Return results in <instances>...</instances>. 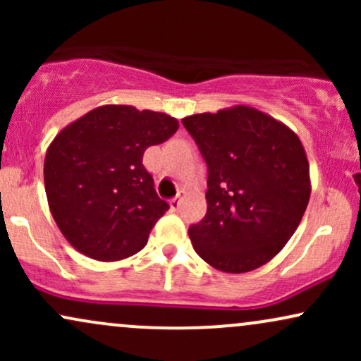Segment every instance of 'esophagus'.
<instances>
[{
    "label": "esophagus",
    "instance_id": "obj_1",
    "mask_svg": "<svg viewBox=\"0 0 361 361\" xmlns=\"http://www.w3.org/2000/svg\"><path fill=\"white\" fill-rule=\"evenodd\" d=\"M183 197H185V192H178V195L175 198H173V200H169V207H171V210L173 212H176L178 209H180V205H181V200H183Z\"/></svg>",
    "mask_w": 361,
    "mask_h": 361
}]
</instances>
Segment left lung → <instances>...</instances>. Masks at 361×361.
Wrapping results in <instances>:
<instances>
[{"label": "left lung", "instance_id": "left-lung-1", "mask_svg": "<svg viewBox=\"0 0 361 361\" xmlns=\"http://www.w3.org/2000/svg\"><path fill=\"white\" fill-rule=\"evenodd\" d=\"M207 166V214L188 229L193 250L226 273L263 267L283 250L310 197L299 135L247 105L183 118Z\"/></svg>", "mask_w": 361, "mask_h": 361}]
</instances>
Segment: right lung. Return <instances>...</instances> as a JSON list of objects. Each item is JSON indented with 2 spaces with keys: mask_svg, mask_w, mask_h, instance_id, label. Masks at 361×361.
<instances>
[{
  "mask_svg": "<svg viewBox=\"0 0 361 361\" xmlns=\"http://www.w3.org/2000/svg\"><path fill=\"white\" fill-rule=\"evenodd\" d=\"M178 127L163 111L102 105L54 137L44 161L45 193L74 250L98 261H118L146 246L169 205L157 197L142 156Z\"/></svg>",
  "mask_w": 361,
  "mask_h": 361,
  "instance_id": "add662e5",
  "label": "right lung"
}]
</instances>
